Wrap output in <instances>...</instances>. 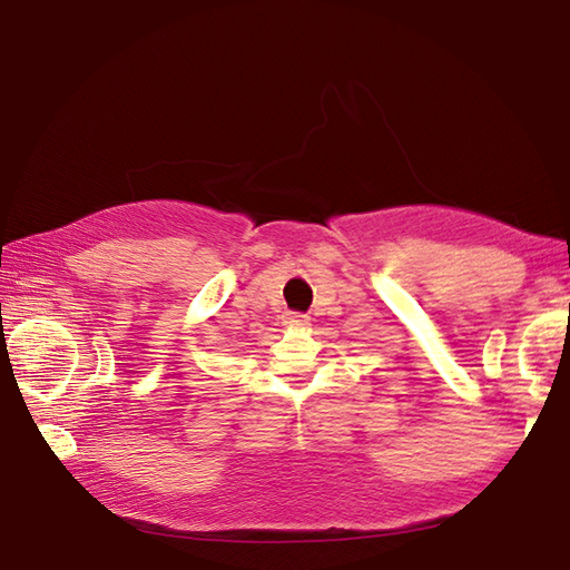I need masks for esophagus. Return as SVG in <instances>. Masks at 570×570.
<instances>
[{"label":"esophagus","mask_w":570,"mask_h":570,"mask_svg":"<svg viewBox=\"0 0 570 570\" xmlns=\"http://www.w3.org/2000/svg\"><path fill=\"white\" fill-rule=\"evenodd\" d=\"M285 325H289V327H304V325H308V316H304V314H285Z\"/></svg>","instance_id":"esophagus-1"}]
</instances>
